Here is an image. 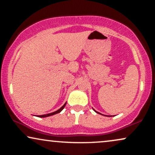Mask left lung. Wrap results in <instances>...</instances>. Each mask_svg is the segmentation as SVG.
Returning a JSON list of instances; mask_svg holds the SVG:
<instances>
[{"label":"left lung","mask_w":155,"mask_h":155,"mask_svg":"<svg viewBox=\"0 0 155 155\" xmlns=\"http://www.w3.org/2000/svg\"><path fill=\"white\" fill-rule=\"evenodd\" d=\"M96 112H97V111H96ZM97 113H98V114H100V113H99V112H97Z\"/></svg>","instance_id":"1"}]
</instances>
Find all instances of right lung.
<instances>
[{
    "instance_id": "add662e5",
    "label": "right lung",
    "mask_w": 155,
    "mask_h": 155,
    "mask_svg": "<svg viewBox=\"0 0 155 155\" xmlns=\"http://www.w3.org/2000/svg\"><path fill=\"white\" fill-rule=\"evenodd\" d=\"M65 104H66V103H65V104H64L63 106H62V107L60 108V109H58V111H54V112H52V113H50V114H44V115H38V117H49V116H51V115L56 114H58V113H60V112L63 109L64 107H65Z\"/></svg>"
}]
</instances>
